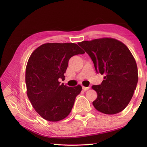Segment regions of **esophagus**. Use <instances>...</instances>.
I'll use <instances>...</instances> for the list:
<instances>
[{
	"label": "esophagus",
	"instance_id": "1",
	"mask_svg": "<svg viewBox=\"0 0 147 147\" xmlns=\"http://www.w3.org/2000/svg\"><path fill=\"white\" fill-rule=\"evenodd\" d=\"M90 88V86H88V87H84V86H82V89H83L84 91H86V90H89Z\"/></svg>",
	"mask_w": 147,
	"mask_h": 147
}]
</instances>
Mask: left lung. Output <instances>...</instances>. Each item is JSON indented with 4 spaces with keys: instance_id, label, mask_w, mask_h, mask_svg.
Segmentation results:
<instances>
[{
    "instance_id": "8db88e82",
    "label": "left lung",
    "mask_w": 147,
    "mask_h": 147,
    "mask_svg": "<svg viewBox=\"0 0 147 147\" xmlns=\"http://www.w3.org/2000/svg\"><path fill=\"white\" fill-rule=\"evenodd\" d=\"M78 45L89 55L96 72L104 75L101 84L92 86L98 94L94 108L106 114L122 111L132 99L138 82L137 65L131 52L112 38L84 41Z\"/></svg>"
}]
</instances>
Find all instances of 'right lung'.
Instances as JSON below:
<instances>
[{"mask_svg":"<svg viewBox=\"0 0 147 147\" xmlns=\"http://www.w3.org/2000/svg\"><path fill=\"white\" fill-rule=\"evenodd\" d=\"M84 52L76 43H45L30 56L26 67L27 94L35 111L48 121L57 122L69 115L82 86L60 84L72 56Z\"/></svg>","mask_w":147,"mask_h":147,"instance_id":"add662e5","label":"right lung"}]
</instances>
